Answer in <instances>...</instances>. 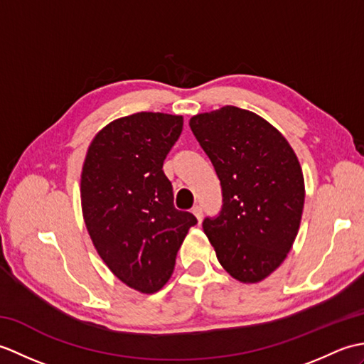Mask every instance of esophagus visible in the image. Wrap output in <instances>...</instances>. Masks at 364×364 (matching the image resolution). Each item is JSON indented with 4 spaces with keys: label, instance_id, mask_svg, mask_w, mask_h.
<instances>
[{
    "label": "esophagus",
    "instance_id": "obj_1",
    "mask_svg": "<svg viewBox=\"0 0 364 364\" xmlns=\"http://www.w3.org/2000/svg\"><path fill=\"white\" fill-rule=\"evenodd\" d=\"M192 214L196 215L198 222H202V219H203V210H202V206L197 205V206L192 208Z\"/></svg>",
    "mask_w": 364,
    "mask_h": 364
}]
</instances>
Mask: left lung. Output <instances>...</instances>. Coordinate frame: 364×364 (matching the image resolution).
<instances>
[{
  "label": "left lung",
  "mask_w": 364,
  "mask_h": 364,
  "mask_svg": "<svg viewBox=\"0 0 364 364\" xmlns=\"http://www.w3.org/2000/svg\"><path fill=\"white\" fill-rule=\"evenodd\" d=\"M189 127L222 186V210L203 220L205 235L237 282L264 280L300 227L305 183L296 153L267 120L236 106L197 114Z\"/></svg>",
  "instance_id": "left-lung-1"
}]
</instances>
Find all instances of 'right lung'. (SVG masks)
Masks as SVG:
<instances>
[{
  "label": "right lung",
  "mask_w": 364,
  "mask_h": 364,
  "mask_svg": "<svg viewBox=\"0 0 364 364\" xmlns=\"http://www.w3.org/2000/svg\"><path fill=\"white\" fill-rule=\"evenodd\" d=\"M183 131L181 115L137 112L106 125L81 172V206L92 242L129 288L153 294L173 272L197 219L173 206L162 164Z\"/></svg>",
  "instance_id": "right-lung-1"
}]
</instances>
